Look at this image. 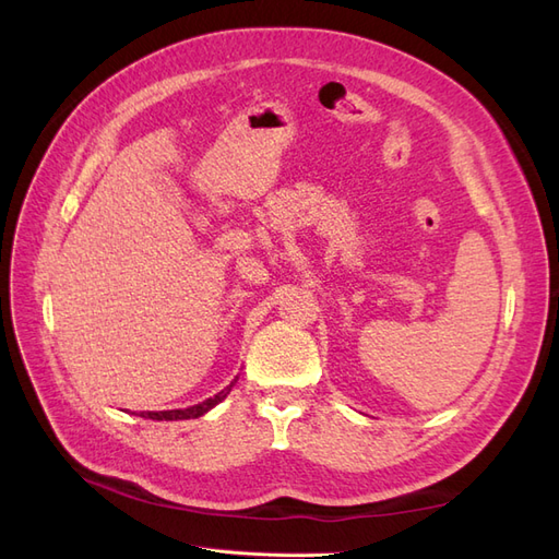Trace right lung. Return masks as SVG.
Instances as JSON below:
<instances>
[{"label":"right lung","mask_w":559,"mask_h":559,"mask_svg":"<svg viewBox=\"0 0 559 559\" xmlns=\"http://www.w3.org/2000/svg\"><path fill=\"white\" fill-rule=\"evenodd\" d=\"M233 384H235V380H233L226 389H222V392H218L216 396H212V399H207V401H202V403H198V405H191V408H183V411H160V413H142L140 417H146V419H191V417H200V415H205L207 411H212L216 403H222V401L228 396Z\"/></svg>","instance_id":"1"}]
</instances>
